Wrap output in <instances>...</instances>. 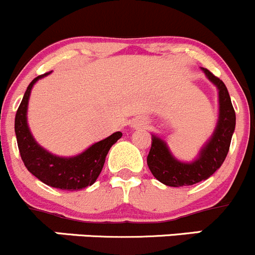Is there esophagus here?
<instances>
[{
	"label": "esophagus",
	"mask_w": 255,
	"mask_h": 255,
	"mask_svg": "<svg viewBox=\"0 0 255 255\" xmlns=\"http://www.w3.org/2000/svg\"><path fill=\"white\" fill-rule=\"evenodd\" d=\"M145 126H147V122H145V120H143V118H137V120H134V122L132 123L133 128H144Z\"/></svg>",
	"instance_id": "esophagus-1"
}]
</instances>
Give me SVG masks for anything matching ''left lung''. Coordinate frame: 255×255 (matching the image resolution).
Listing matches in <instances>:
<instances>
[{"instance_id": "8db88e82", "label": "left lung", "mask_w": 255, "mask_h": 255, "mask_svg": "<svg viewBox=\"0 0 255 255\" xmlns=\"http://www.w3.org/2000/svg\"><path fill=\"white\" fill-rule=\"evenodd\" d=\"M202 71L218 88L219 116L213 134L199 150L198 157L190 163L180 162L170 153L167 143L162 138L152 134L147 164L152 174L160 183L169 187L193 185L208 179L223 164L236 128V112L226 85L207 68H202Z\"/></svg>"}]
</instances>
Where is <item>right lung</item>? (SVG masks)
<instances>
[{
  "mask_svg": "<svg viewBox=\"0 0 255 255\" xmlns=\"http://www.w3.org/2000/svg\"><path fill=\"white\" fill-rule=\"evenodd\" d=\"M49 73L51 72L38 76L29 83L17 110L14 132L19 154L28 172L44 184L63 190L83 189L97 180L108 150L122 137V132L113 133L73 157H58L42 148L34 140L27 125V107L33 85Z\"/></svg>",
  "mask_w": 255,
  "mask_h": 255,
  "instance_id": "1",
  "label": "right lung"
}]
</instances>
